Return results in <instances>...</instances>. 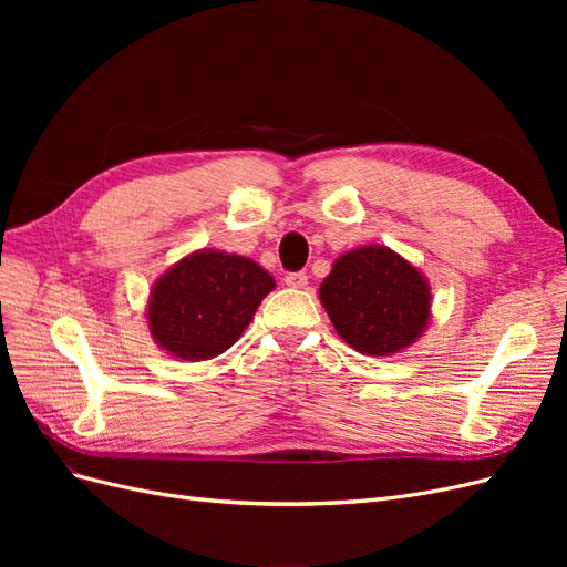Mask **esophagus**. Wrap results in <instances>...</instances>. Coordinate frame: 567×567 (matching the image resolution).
<instances>
[{
	"label": "esophagus",
	"instance_id": "obj_1",
	"mask_svg": "<svg viewBox=\"0 0 567 567\" xmlns=\"http://www.w3.org/2000/svg\"><path fill=\"white\" fill-rule=\"evenodd\" d=\"M286 286L290 288H305L307 286V274L305 271H288L284 277Z\"/></svg>",
	"mask_w": 567,
	"mask_h": 567
}]
</instances>
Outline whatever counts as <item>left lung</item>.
<instances>
[{
    "label": "left lung",
    "mask_w": 567,
    "mask_h": 567,
    "mask_svg": "<svg viewBox=\"0 0 567 567\" xmlns=\"http://www.w3.org/2000/svg\"><path fill=\"white\" fill-rule=\"evenodd\" d=\"M319 298L338 336L357 352L375 357L414 342L431 315L421 274L383 246L340 255Z\"/></svg>",
    "instance_id": "obj_1"
}]
</instances>
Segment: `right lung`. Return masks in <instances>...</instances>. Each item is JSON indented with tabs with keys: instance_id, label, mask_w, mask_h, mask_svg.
Listing matches in <instances>:
<instances>
[{
	"instance_id": "obj_1",
	"label": "right lung",
	"mask_w": 567,
	"mask_h": 567,
	"mask_svg": "<svg viewBox=\"0 0 567 567\" xmlns=\"http://www.w3.org/2000/svg\"><path fill=\"white\" fill-rule=\"evenodd\" d=\"M271 288L274 279L248 257L194 252L153 286L151 333L186 362L217 357L241 338Z\"/></svg>"
}]
</instances>
